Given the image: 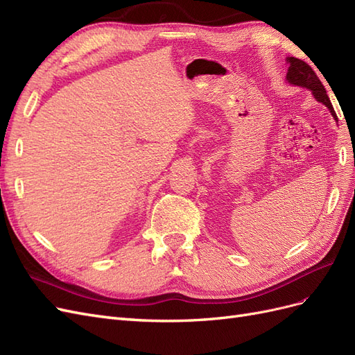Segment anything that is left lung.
Returning a JSON list of instances; mask_svg holds the SVG:
<instances>
[{
    "label": "left lung",
    "instance_id": "8db88e82",
    "mask_svg": "<svg viewBox=\"0 0 355 355\" xmlns=\"http://www.w3.org/2000/svg\"><path fill=\"white\" fill-rule=\"evenodd\" d=\"M290 67H288V72H287V81L293 85H300V87H306L315 96V99L321 103H324L327 108L330 110L331 115L336 118V112L333 110V106L330 103V99L327 96V92L324 89L323 83L320 81V78L317 77V73L313 71L308 63H305L304 60H300L297 58H287Z\"/></svg>",
    "mask_w": 355,
    "mask_h": 355
}]
</instances>
